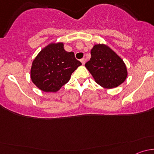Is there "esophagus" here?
<instances>
[{
    "instance_id": "obj_1",
    "label": "esophagus",
    "mask_w": 154,
    "mask_h": 154,
    "mask_svg": "<svg viewBox=\"0 0 154 154\" xmlns=\"http://www.w3.org/2000/svg\"><path fill=\"white\" fill-rule=\"evenodd\" d=\"M80 62H81V63H82V64L84 65L85 64V59L84 58L81 59V60H80Z\"/></svg>"
}]
</instances>
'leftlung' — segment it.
<instances>
[{
    "label": "left lung",
    "mask_w": 154,
    "mask_h": 154,
    "mask_svg": "<svg viewBox=\"0 0 154 154\" xmlns=\"http://www.w3.org/2000/svg\"><path fill=\"white\" fill-rule=\"evenodd\" d=\"M91 56L85 66L100 86L112 88L126 80L127 71L125 63L108 46L95 45L91 49Z\"/></svg>",
    "instance_id": "1"
}]
</instances>
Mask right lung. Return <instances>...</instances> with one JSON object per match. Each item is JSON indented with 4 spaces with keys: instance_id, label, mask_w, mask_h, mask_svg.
<instances>
[{
    "instance_id": "1",
    "label": "right lung",
    "mask_w": 154,
    "mask_h": 154,
    "mask_svg": "<svg viewBox=\"0 0 154 154\" xmlns=\"http://www.w3.org/2000/svg\"><path fill=\"white\" fill-rule=\"evenodd\" d=\"M81 65L74 53L65 51L63 43H53L42 50L32 62L31 80L43 91L56 92Z\"/></svg>"
}]
</instances>
